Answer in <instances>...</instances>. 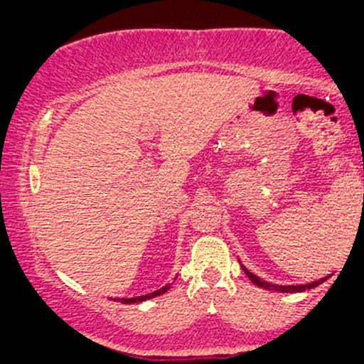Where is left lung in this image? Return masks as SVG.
<instances>
[{
    "mask_svg": "<svg viewBox=\"0 0 364 364\" xmlns=\"http://www.w3.org/2000/svg\"><path fill=\"white\" fill-rule=\"evenodd\" d=\"M241 269H243L245 274L248 275L250 281H252L253 284H257L258 287H263V289H269V291H279V292H303V291L311 289V287L320 286V284L323 282V281H327V277H321V279H318V281L310 282V284H299V286H279V284H272V282L263 281V279L258 277V275H255L253 272H250V270L246 269L245 265H241Z\"/></svg>",
    "mask_w": 364,
    "mask_h": 364,
    "instance_id": "obj_1",
    "label": "left lung"
}]
</instances>
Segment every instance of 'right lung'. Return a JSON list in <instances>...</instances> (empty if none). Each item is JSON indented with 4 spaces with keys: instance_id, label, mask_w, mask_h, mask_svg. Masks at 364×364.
I'll return each instance as SVG.
<instances>
[{
    "instance_id": "1",
    "label": "right lung",
    "mask_w": 364,
    "mask_h": 364,
    "mask_svg": "<svg viewBox=\"0 0 364 364\" xmlns=\"http://www.w3.org/2000/svg\"><path fill=\"white\" fill-rule=\"evenodd\" d=\"M174 281H176V277H174ZM171 287V284H166L164 287H161V289H157V291H154V292H150V294H145V296H136V298H121V299H118V301H121V303H124V304H129V303H141V301H147V299H150V298H156V296H161V294H164L166 291H168Z\"/></svg>"
}]
</instances>
